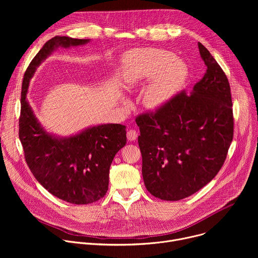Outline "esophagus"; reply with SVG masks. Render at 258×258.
Returning <instances> with one entry per match:
<instances>
[{
  "instance_id": "34e87169",
  "label": "esophagus",
  "mask_w": 258,
  "mask_h": 258,
  "mask_svg": "<svg viewBox=\"0 0 258 258\" xmlns=\"http://www.w3.org/2000/svg\"><path fill=\"white\" fill-rule=\"evenodd\" d=\"M128 141H135L138 138V132L136 130H130L126 133Z\"/></svg>"
}]
</instances>
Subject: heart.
<instances>
[{
	"mask_svg": "<svg viewBox=\"0 0 258 258\" xmlns=\"http://www.w3.org/2000/svg\"><path fill=\"white\" fill-rule=\"evenodd\" d=\"M162 49H138L123 59V82L127 89L144 81L154 80L146 88L143 103L155 109L169 101L185 84L188 77L186 64Z\"/></svg>",
	"mask_w": 258,
	"mask_h": 258,
	"instance_id": "obj_1",
	"label": "heart"
}]
</instances>
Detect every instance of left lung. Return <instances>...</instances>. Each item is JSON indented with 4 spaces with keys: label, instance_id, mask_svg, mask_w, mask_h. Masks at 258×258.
Masks as SVG:
<instances>
[{
    "label": "left lung",
    "instance_id": "8db88e82",
    "mask_svg": "<svg viewBox=\"0 0 258 258\" xmlns=\"http://www.w3.org/2000/svg\"><path fill=\"white\" fill-rule=\"evenodd\" d=\"M207 66L191 94L183 90L136 122L145 186L156 198H187L217 174L234 137L231 87L209 51L198 44Z\"/></svg>",
    "mask_w": 258,
    "mask_h": 258
}]
</instances>
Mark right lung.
Masks as SVG:
<instances>
[{
  "instance_id": "add662e5",
  "label": "right lung",
  "mask_w": 258,
  "mask_h": 258,
  "mask_svg": "<svg viewBox=\"0 0 258 258\" xmlns=\"http://www.w3.org/2000/svg\"><path fill=\"white\" fill-rule=\"evenodd\" d=\"M88 42L58 35L49 40L25 70L20 100L19 139L30 171L52 195L78 205L90 204L105 196L110 165L126 144L125 125L101 124L77 136L58 139L47 134L36 120L26 93L36 67L54 49Z\"/></svg>"
}]
</instances>
